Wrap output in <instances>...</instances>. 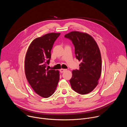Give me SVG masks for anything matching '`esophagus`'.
<instances>
[{
  "mask_svg": "<svg viewBox=\"0 0 127 127\" xmlns=\"http://www.w3.org/2000/svg\"><path fill=\"white\" fill-rule=\"evenodd\" d=\"M66 70V69H61L60 70V71L61 73H63V72H65Z\"/></svg>",
  "mask_w": 127,
  "mask_h": 127,
  "instance_id": "1",
  "label": "esophagus"
}]
</instances>
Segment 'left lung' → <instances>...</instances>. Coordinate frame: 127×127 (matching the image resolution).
Wrapping results in <instances>:
<instances>
[{
    "label": "left lung",
    "instance_id": "1",
    "mask_svg": "<svg viewBox=\"0 0 127 127\" xmlns=\"http://www.w3.org/2000/svg\"><path fill=\"white\" fill-rule=\"evenodd\" d=\"M75 48L76 58L81 61L79 69L72 71L69 80L72 88L80 95H86L96 87L101 73V57L98 46L89 34L77 31L65 35Z\"/></svg>",
    "mask_w": 127,
    "mask_h": 127
}]
</instances>
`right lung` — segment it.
Returning <instances> with one entry per match:
<instances>
[{"label":"right lung","mask_w":127,"mask_h":127,"mask_svg":"<svg viewBox=\"0 0 127 127\" xmlns=\"http://www.w3.org/2000/svg\"><path fill=\"white\" fill-rule=\"evenodd\" d=\"M60 33H47L33 40L27 50L25 61L26 78L35 93L48 98L55 92L59 81V71L46 68L51 51Z\"/></svg>","instance_id":"add662e5"}]
</instances>
